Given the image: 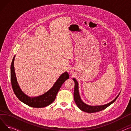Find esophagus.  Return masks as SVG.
<instances>
[{
	"label": "esophagus",
	"instance_id": "1",
	"mask_svg": "<svg viewBox=\"0 0 131 131\" xmlns=\"http://www.w3.org/2000/svg\"><path fill=\"white\" fill-rule=\"evenodd\" d=\"M74 73V71L73 70H72L71 71V73L73 74V73Z\"/></svg>",
	"mask_w": 131,
	"mask_h": 131
}]
</instances>
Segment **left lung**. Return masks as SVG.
<instances>
[{
    "label": "left lung",
    "mask_w": 131,
    "mask_h": 131,
    "mask_svg": "<svg viewBox=\"0 0 131 131\" xmlns=\"http://www.w3.org/2000/svg\"><path fill=\"white\" fill-rule=\"evenodd\" d=\"M73 80L75 82V87H74V98L75 102L81 111L86 113H96V112H98L102 111V110L106 109L111 104H112L113 102H114L119 95L118 94L113 101L108 103V104L106 105H102V106H89L84 104V103L81 100L79 94V92L78 82H77V81L75 79H73Z\"/></svg>",
    "instance_id": "obj_1"
}]
</instances>
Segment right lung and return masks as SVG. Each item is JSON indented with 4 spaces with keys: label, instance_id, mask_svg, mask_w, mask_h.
<instances>
[{
    "label": "right lung",
    "instance_id": "obj_1",
    "mask_svg": "<svg viewBox=\"0 0 131 131\" xmlns=\"http://www.w3.org/2000/svg\"><path fill=\"white\" fill-rule=\"evenodd\" d=\"M15 57V56L14 57L11 64L10 80L13 90L17 98L27 106L34 108H42L51 104L56 99L62 84L67 79H69V74L67 72L62 74L50 90L45 94L37 97H29L22 91L17 82L14 66Z\"/></svg>",
    "mask_w": 131,
    "mask_h": 131
}]
</instances>
